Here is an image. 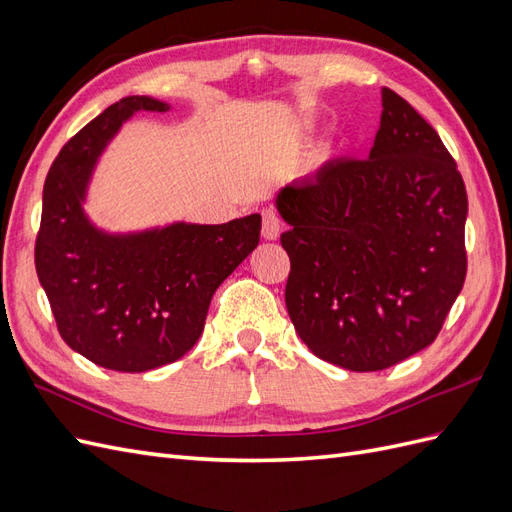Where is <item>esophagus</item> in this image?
Segmentation results:
<instances>
[{
    "instance_id": "obj_1",
    "label": "esophagus",
    "mask_w": 512,
    "mask_h": 512,
    "mask_svg": "<svg viewBox=\"0 0 512 512\" xmlns=\"http://www.w3.org/2000/svg\"><path fill=\"white\" fill-rule=\"evenodd\" d=\"M280 230H282L280 215H277L273 209L262 211V237L267 241H273L280 237Z\"/></svg>"
}]
</instances>
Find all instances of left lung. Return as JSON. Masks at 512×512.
<instances>
[{"instance_id":"left-lung-1","label":"left lung","mask_w":512,"mask_h":512,"mask_svg":"<svg viewBox=\"0 0 512 512\" xmlns=\"http://www.w3.org/2000/svg\"><path fill=\"white\" fill-rule=\"evenodd\" d=\"M288 222V316L318 359L380 371L438 337L466 282L468 194L438 132L382 87L365 160H335L277 194Z\"/></svg>"}]
</instances>
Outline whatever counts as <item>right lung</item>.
Instances as JSON below:
<instances>
[{
    "label": "right lung",
    "instance_id": "add662e5",
    "mask_svg": "<svg viewBox=\"0 0 512 512\" xmlns=\"http://www.w3.org/2000/svg\"><path fill=\"white\" fill-rule=\"evenodd\" d=\"M136 111L164 113L168 104L123 98L59 151L36 237V273L61 339L91 363L128 374L173 363L198 342L213 292L260 239L258 213L138 235H106L89 224L81 200L91 168Z\"/></svg>",
    "mask_w": 512,
    "mask_h": 512
}]
</instances>
